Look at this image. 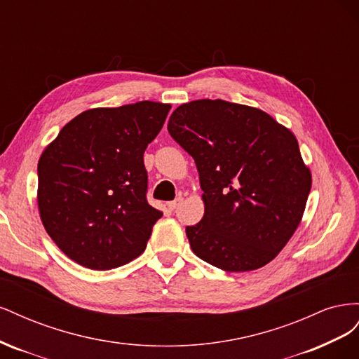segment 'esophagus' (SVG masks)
<instances>
[{"label": "esophagus", "mask_w": 359, "mask_h": 359, "mask_svg": "<svg viewBox=\"0 0 359 359\" xmlns=\"http://www.w3.org/2000/svg\"><path fill=\"white\" fill-rule=\"evenodd\" d=\"M181 203H182V198H177L175 201L169 202V203H168V206H169V208L173 211V210H177Z\"/></svg>", "instance_id": "esophagus-1"}]
</instances>
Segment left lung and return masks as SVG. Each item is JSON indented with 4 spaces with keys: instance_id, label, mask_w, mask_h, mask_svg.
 Returning <instances> with one entry per match:
<instances>
[{
    "instance_id": "1",
    "label": "left lung",
    "mask_w": 359,
    "mask_h": 359,
    "mask_svg": "<svg viewBox=\"0 0 359 359\" xmlns=\"http://www.w3.org/2000/svg\"><path fill=\"white\" fill-rule=\"evenodd\" d=\"M168 130L196 163L203 190L202 220L186 227L194 255L227 273L271 262L311 189L297 137L256 107L210 99L177 107Z\"/></svg>"
}]
</instances>
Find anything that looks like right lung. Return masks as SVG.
Returning a JSON list of instances; mask_svg holds the SVG:
<instances>
[{
	"mask_svg": "<svg viewBox=\"0 0 359 359\" xmlns=\"http://www.w3.org/2000/svg\"><path fill=\"white\" fill-rule=\"evenodd\" d=\"M170 104L139 102L79 114L43 151L37 166L39 211L61 252L106 271L144 252L163 215L147 201L144 153Z\"/></svg>",
	"mask_w": 359,
	"mask_h": 359,
	"instance_id": "right-lung-1",
	"label": "right lung"
}]
</instances>
